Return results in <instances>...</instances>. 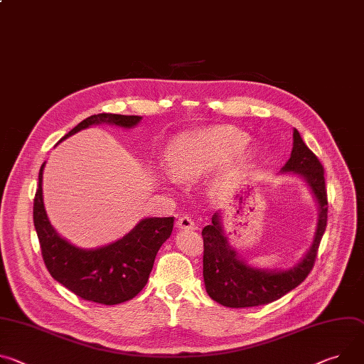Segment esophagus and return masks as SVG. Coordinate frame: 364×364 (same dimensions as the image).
<instances>
[{
  "instance_id": "obj_1",
  "label": "esophagus",
  "mask_w": 364,
  "mask_h": 364,
  "mask_svg": "<svg viewBox=\"0 0 364 364\" xmlns=\"http://www.w3.org/2000/svg\"><path fill=\"white\" fill-rule=\"evenodd\" d=\"M177 228H178V229L190 230V229H196V223H194V220H193L188 215H184V216L178 218V220H177Z\"/></svg>"
}]
</instances>
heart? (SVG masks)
Returning <instances> with one entry per match:
<instances>
[{"label":"heart","mask_w":364,"mask_h":364,"mask_svg":"<svg viewBox=\"0 0 364 364\" xmlns=\"http://www.w3.org/2000/svg\"><path fill=\"white\" fill-rule=\"evenodd\" d=\"M248 136L229 126L191 132L178 136L167 155V171L176 181H187L208 173L222 161L237 152L230 167H241L248 162L254 151L244 149Z\"/></svg>","instance_id":"1"}]
</instances>
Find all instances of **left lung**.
Masks as SVG:
<instances>
[{
  "label": "left lung",
  "instance_id": "1",
  "mask_svg": "<svg viewBox=\"0 0 364 364\" xmlns=\"http://www.w3.org/2000/svg\"><path fill=\"white\" fill-rule=\"evenodd\" d=\"M283 173L305 178L319 206V219L311 248L304 259L289 270H261L248 266L229 247L223 234L220 216L215 213L212 223L202 230L203 279L208 294L228 308H251L267 305L299 286L311 273L328 220V199L323 167L316 155L305 145L299 132L293 130V149Z\"/></svg>",
  "mask_w": 364,
  "mask_h": 364
}]
</instances>
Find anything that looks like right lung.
Returning a JSON list of instances; mask_svg holds the SVG:
<instances>
[{
    "label": "right lung",
    "mask_w": 364,
    "mask_h": 364,
    "mask_svg": "<svg viewBox=\"0 0 364 364\" xmlns=\"http://www.w3.org/2000/svg\"><path fill=\"white\" fill-rule=\"evenodd\" d=\"M141 116L112 113L92 114L78 123L60 141L92 124L134 127ZM43 168L33 203V222L41 242L42 257L50 276L84 301L117 305L134 297L145 287L161 245L173 232L174 218L142 219L122 240L95 250H82L60 238L52 228L43 205Z\"/></svg>",
    "instance_id": "obj_1"
}]
</instances>
